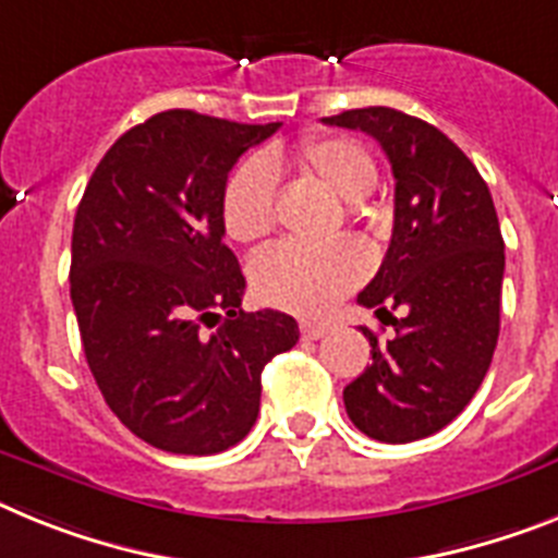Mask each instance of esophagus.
Segmentation results:
<instances>
[{"label":"esophagus","instance_id":"obj_1","mask_svg":"<svg viewBox=\"0 0 558 558\" xmlns=\"http://www.w3.org/2000/svg\"><path fill=\"white\" fill-rule=\"evenodd\" d=\"M326 331H329V326H323V323H312V320L301 323V335L306 337V340H320Z\"/></svg>","mask_w":558,"mask_h":558}]
</instances>
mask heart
Instances as JSON below:
<instances>
[{
	"label": "heart",
	"mask_w": 558,
	"mask_h": 558,
	"mask_svg": "<svg viewBox=\"0 0 558 558\" xmlns=\"http://www.w3.org/2000/svg\"><path fill=\"white\" fill-rule=\"evenodd\" d=\"M298 170L315 178L337 198L363 201L377 184L372 153L349 135H317L289 153H269L266 161L241 163L221 195V218L227 235L238 243L264 241L275 229L278 172ZM366 257L345 241L278 243L252 264V287L257 298L294 315H323L343 294L366 278Z\"/></svg>",
	"instance_id": "1"
}]
</instances>
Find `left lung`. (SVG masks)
<instances>
[{"mask_svg": "<svg viewBox=\"0 0 558 558\" xmlns=\"http://www.w3.org/2000/svg\"><path fill=\"white\" fill-rule=\"evenodd\" d=\"M323 121L372 135L395 172L391 243L357 294L395 337L380 343L363 326L372 366L343 388L345 414L366 437L414 442L465 409L494 357L505 275L494 198L471 158L428 121L391 107Z\"/></svg>", "mask_w": 558, "mask_h": 558, "instance_id": "obj_1", "label": "left lung"}]
</instances>
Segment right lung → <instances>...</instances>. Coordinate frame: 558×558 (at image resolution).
Segmentation results:
<instances>
[{
  "mask_svg": "<svg viewBox=\"0 0 558 558\" xmlns=\"http://www.w3.org/2000/svg\"><path fill=\"white\" fill-rule=\"evenodd\" d=\"M280 121L158 112L98 161L73 221L70 301L110 411L153 448L207 457L241 442L260 372L298 343L294 317L243 312L223 243L229 170Z\"/></svg>",
  "mask_w": 558,
  "mask_h": 558,
  "instance_id": "add662e5",
  "label": "right lung"
}]
</instances>
